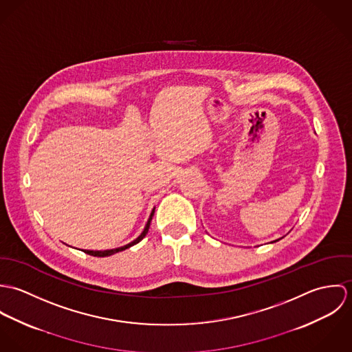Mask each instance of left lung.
<instances>
[{"mask_svg":"<svg viewBox=\"0 0 352 352\" xmlns=\"http://www.w3.org/2000/svg\"><path fill=\"white\" fill-rule=\"evenodd\" d=\"M279 240H280V239H279ZM276 241H278V240H276ZM274 243H275V241H274Z\"/></svg>","mask_w":352,"mask_h":352,"instance_id":"left-lung-1","label":"left lung"}]
</instances>
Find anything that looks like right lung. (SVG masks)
I'll list each match as a JSON object with an SVG mask.
<instances>
[{"label": "right lung", "instance_id": "right-lung-1", "mask_svg": "<svg viewBox=\"0 0 352 352\" xmlns=\"http://www.w3.org/2000/svg\"><path fill=\"white\" fill-rule=\"evenodd\" d=\"M153 215H154V208L151 210V217H149V219H148V223H146V226H145V229H144V232L138 236V239H135L134 241H131L130 244H127V245H124V247H119V248H115V250H107V251H84L85 253H88V254H91V256H98V257H105V256H111V254H113V253H118V252L124 251V250H127V248H130V247H133V245H135V244H138L146 234H148V232H149V228H151V218H153Z\"/></svg>", "mask_w": 352, "mask_h": 352}]
</instances>
